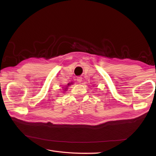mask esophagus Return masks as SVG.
Masks as SVG:
<instances>
[{"label": "esophagus", "instance_id": "1", "mask_svg": "<svg viewBox=\"0 0 156 156\" xmlns=\"http://www.w3.org/2000/svg\"><path fill=\"white\" fill-rule=\"evenodd\" d=\"M82 79H83L82 77H78L77 78V82H79V83H81V82H82Z\"/></svg>", "mask_w": 156, "mask_h": 156}]
</instances>
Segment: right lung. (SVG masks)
<instances>
[{
	"instance_id": "right-lung-1",
	"label": "right lung",
	"mask_w": 156,
	"mask_h": 156,
	"mask_svg": "<svg viewBox=\"0 0 156 156\" xmlns=\"http://www.w3.org/2000/svg\"><path fill=\"white\" fill-rule=\"evenodd\" d=\"M70 84H71V83H68V86H69ZM66 87V88H64V91H66V89L68 88H67V87H68L67 86H66V87Z\"/></svg>"
}]
</instances>
